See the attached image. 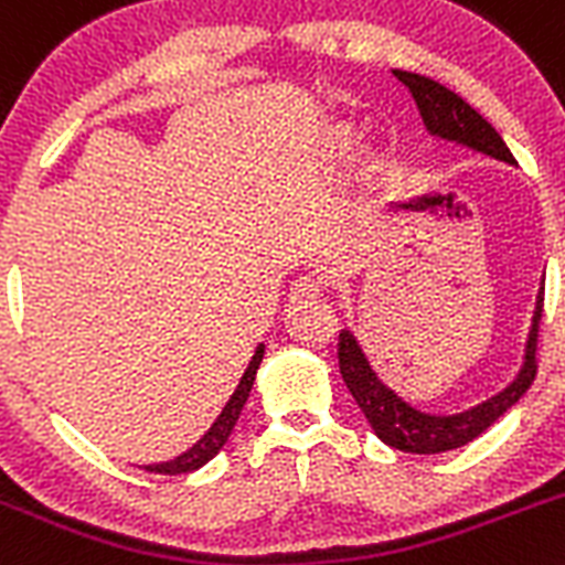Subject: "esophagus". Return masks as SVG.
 <instances>
[{"instance_id": "1", "label": "esophagus", "mask_w": 565, "mask_h": 565, "mask_svg": "<svg viewBox=\"0 0 565 565\" xmlns=\"http://www.w3.org/2000/svg\"><path fill=\"white\" fill-rule=\"evenodd\" d=\"M324 291V279L317 277V274H305L294 282L291 288V299L294 302H302V299H313Z\"/></svg>"}]
</instances>
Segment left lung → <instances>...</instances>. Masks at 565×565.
Masks as SVG:
<instances>
[{"mask_svg": "<svg viewBox=\"0 0 565 565\" xmlns=\"http://www.w3.org/2000/svg\"><path fill=\"white\" fill-rule=\"evenodd\" d=\"M395 77L412 92L414 103L420 108L423 122L428 126V131L437 134V137L443 139H454V142L468 145V148H476V151L488 153V157L515 162L510 148L504 145V139L499 137V131H495L473 106H468L457 92H451L448 86H443V83L431 81V77L417 75V72L397 70ZM541 313L543 288L541 297H537L535 319H532L530 341H526V361L521 375L515 377L501 395L490 397L488 403L470 408V412L465 414L431 417V414L414 412V408L406 406L395 392H390L381 381H377L375 372L366 364L364 353H361V347L355 344V339L347 333V330L341 333L339 341L341 377H344L347 390L355 397L361 412L366 414L370 426L375 428V434L384 439L386 445L408 454L454 451V448H462V445L473 443L479 434L488 431V428L499 420L501 414L510 406H515V403L521 401V395L532 386V381H535L537 375V328H541Z\"/></svg>", "mask_w": 565, "mask_h": 565, "instance_id": "1", "label": "left lung"}]
</instances>
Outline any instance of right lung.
<instances>
[{"mask_svg":"<svg viewBox=\"0 0 565 565\" xmlns=\"http://www.w3.org/2000/svg\"><path fill=\"white\" fill-rule=\"evenodd\" d=\"M260 361H263V347H257V353L252 355V364H248L246 372H243L235 395L230 397V403H226L224 412L218 414V420L212 423L210 431H206L204 437H201L199 443L190 448V451H184L181 457L170 459V462L145 465V470H148V473L175 476V473H190V470H195V468H201L204 462H210V459L215 457L221 448H224L226 439H230L232 428H235L237 417H241V412H243V403H246L248 392H252V384H255V375H257V366H260Z\"/></svg>","mask_w":565,"mask_h":565,"instance_id":"right-lung-1","label":"right lung"}]
</instances>
